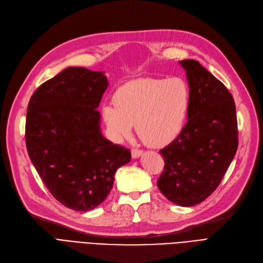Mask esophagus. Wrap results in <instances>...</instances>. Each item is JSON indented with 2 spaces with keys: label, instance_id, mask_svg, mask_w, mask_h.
Returning a JSON list of instances; mask_svg holds the SVG:
<instances>
[{
  "label": "esophagus",
  "instance_id": "34e87169",
  "mask_svg": "<svg viewBox=\"0 0 263 263\" xmlns=\"http://www.w3.org/2000/svg\"><path fill=\"white\" fill-rule=\"evenodd\" d=\"M142 155H143L142 150H139V149H133V150H132V157H133L134 159H137V158L141 157Z\"/></svg>",
  "mask_w": 263,
  "mask_h": 263
}]
</instances>
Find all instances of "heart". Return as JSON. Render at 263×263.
<instances>
[{"instance_id": "b5f03b06", "label": "heart", "mask_w": 263, "mask_h": 263, "mask_svg": "<svg viewBox=\"0 0 263 263\" xmlns=\"http://www.w3.org/2000/svg\"><path fill=\"white\" fill-rule=\"evenodd\" d=\"M113 101L103 106L102 115L116 139L128 138L136 125L143 143L164 147L183 132L192 92L183 78H144L121 86Z\"/></svg>"}]
</instances>
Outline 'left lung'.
<instances>
[{"label": "left lung", "mask_w": 263, "mask_h": 263, "mask_svg": "<svg viewBox=\"0 0 263 263\" xmlns=\"http://www.w3.org/2000/svg\"><path fill=\"white\" fill-rule=\"evenodd\" d=\"M192 92L187 123L160 150L164 171L158 188L182 206L202 202L218 188L238 147L236 107L221 81L195 60L179 61Z\"/></svg>", "instance_id": "left-lung-1"}]
</instances>
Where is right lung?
I'll use <instances>...</instances> for the list:
<instances>
[{
    "mask_svg": "<svg viewBox=\"0 0 263 263\" xmlns=\"http://www.w3.org/2000/svg\"><path fill=\"white\" fill-rule=\"evenodd\" d=\"M108 86L103 71L68 67L30 98L26 146L51 195L75 211L95 209L110 194L130 151L105 139L97 107Z\"/></svg>",
    "mask_w": 263,
    "mask_h": 263,
    "instance_id": "add662e5",
    "label": "right lung"
}]
</instances>
